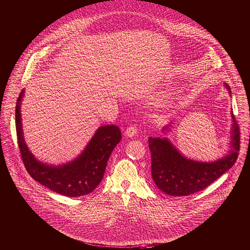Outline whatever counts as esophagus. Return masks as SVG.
Listing matches in <instances>:
<instances>
[{"instance_id":"obj_1","label":"esophagus","mask_w":250,"mask_h":250,"mask_svg":"<svg viewBox=\"0 0 250 250\" xmlns=\"http://www.w3.org/2000/svg\"><path fill=\"white\" fill-rule=\"evenodd\" d=\"M136 133H137V129H136V127L133 126V125L127 127V128L125 129V135L127 136V137H130V138L133 137Z\"/></svg>"}]
</instances>
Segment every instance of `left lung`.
Masks as SVG:
<instances>
[{
    "label": "left lung",
    "mask_w": 250,
    "mask_h": 250,
    "mask_svg": "<svg viewBox=\"0 0 250 250\" xmlns=\"http://www.w3.org/2000/svg\"><path fill=\"white\" fill-rule=\"evenodd\" d=\"M226 89L231 94L225 82ZM230 141L228 153L212 162L188 159L167 137H149L151 152V174L157 188L172 196H187L206 188L235 163L239 151V128L232 112ZM168 125L163 127L165 133Z\"/></svg>",
    "instance_id": "obj_1"
}]
</instances>
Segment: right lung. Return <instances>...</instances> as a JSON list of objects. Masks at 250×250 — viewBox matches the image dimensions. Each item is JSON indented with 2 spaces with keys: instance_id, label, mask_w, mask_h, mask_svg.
Segmentation results:
<instances>
[{
  "instance_id": "add662e5",
  "label": "right lung",
  "mask_w": 250,
  "mask_h": 250,
  "mask_svg": "<svg viewBox=\"0 0 250 250\" xmlns=\"http://www.w3.org/2000/svg\"><path fill=\"white\" fill-rule=\"evenodd\" d=\"M24 89L21 92L16 108V126L19 147L28 174L40 185L67 197L91 193L101 183L106 166L122 134L117 125H107L97 128L83 151L70 162L52 165L43 163L29 150L23 135L21 103Z\"/></svg>"
}]
</instances>
